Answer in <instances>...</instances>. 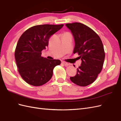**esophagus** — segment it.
<instances>
[{
    "instance_id": "1",
    "label": "esophagus",
    "mask_w": 121,
    "mask_h": 121,
    "mask_svg": "<svg viewBox=\"0 0 121 121\" xmlns=\"http://www.w3.org/2000/svg\"><path fill=\"white\" fill-rule=\"evenodd\" d=\"M62 63H63L65 66H68V65H70V64L69 63L66 62H64V61H62Z\"/></svg>"
}]
</instances>
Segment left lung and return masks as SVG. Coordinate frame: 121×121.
I'll use <instances>...</instances> for the list:
<instances>
[{
	"label": "left lung",
	"instance_id": "8db88e82",
	"mask_svg": "<svg viewBox=\"0 0 121 121\" xmlns=\"http://www.w3.org/2000/svg\"><path fill=\"white\" fill-rule=\"evenodd\" d=\"M65 26L75 40L73 53L77 52L82 61L76 75L70 79L77 85L87 86L95 81L103 68L105 59L103 43L98 34L84 24L74 22Z\"/></svg>",
	"mask_w": 121,
	"mask_h": 121
}]
</instances>
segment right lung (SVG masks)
Masks as SVG:
<instances>
[{"label":"right lung","instance_id":"add662e5","mask_svg":"<svg viewBox=\"0 0 121 121\" xmlns=\"http://www.w3.org/2000/svg\"><path fill=\"white\" fill-rule=\"evenodd\" d=\"M63 24H43L30 27L20 37L15 51L18 70L28 84L41 86L50 80L54 67L60 60L48 59L41 56V51L48 46L49 37L63 26Z\"/></svg>","mask_w":121,"mask_h":121}]
</instances>
